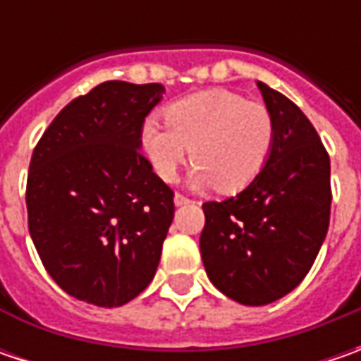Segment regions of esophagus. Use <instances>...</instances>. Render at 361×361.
<instances>
[{
  "mask_svg": "<svg viewBox=\"0 0 361 361\" xmlns=\"http://www.w3.org/2000/svg\"><path fill=\"white\" fill-rule=\"evenodd\" d=\"M188 202H192L188 197H185V195H180V192H176L174 195V204L176 207H183V204H188Z\"/></svg>",
  "mask_w": 361,
  "mask_h": 361,
  "instance_id": "obj_1",
  "label": "esophagus"
}]
</instances>
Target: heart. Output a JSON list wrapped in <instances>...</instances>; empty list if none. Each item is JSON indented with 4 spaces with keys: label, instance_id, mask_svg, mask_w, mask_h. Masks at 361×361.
Instances as JSON below:
<instances>
[{
    "label": "heart",
    "instance_id": "obj_1",
    "mask_svg": "<svg viewBox=\"0 0 361 361\" xmlns=\"http://www.w3.org/2000/svg\"><path fill=\"white\" fill-rule=\"evenodd\" d=\"M164 122L150 118L140 128V148L152 171L174 183L190 150V185L215 187L221 195L249 187L267 166L275 142L269 108L225 88L195 92L169 104Z\"/></svg>",
    "mask_w": 361,
    "mask_h": 361
}]
</instances>
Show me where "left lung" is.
Listing matches in <instances>:
<instances>
[{
    "mask_svg": "<svg viewBox=\"0 0 361 361\" xmlns=\"http://www.w3.org/2000/svg\"><path fill=\"white\" fill-rule=\"evenodd\" d=\"M275 120L263 173L237 197L202 204L201 257L221 293L243 305H267L310 273L329 227V154L307 116L259 82Z\"/></svg>",
    "mask_w": 361,
    "mask_h": 361,
    "instance_id": "8db88e82",
    "label": "left lung"
}]
</instances>
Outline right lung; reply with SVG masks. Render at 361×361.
<instances>
[{
  "instance_id": "add662e5",
  "label": "right lung",
  "mask_w": 361,
  "mask_h": 361,
  "mask_svg": "<svg viewBox=\"0 0 361 361\" xmlns=\"http://www.w3.org/2000/svg\"><path fill=\"white\" fill-rule=\"evenodd\" d=\"M162 84L102 82L51 120L30 160L27 227L49 277L72 298L118 307L159 267L173 188L140 152Z\"/></svg>"
}]
</instances>
